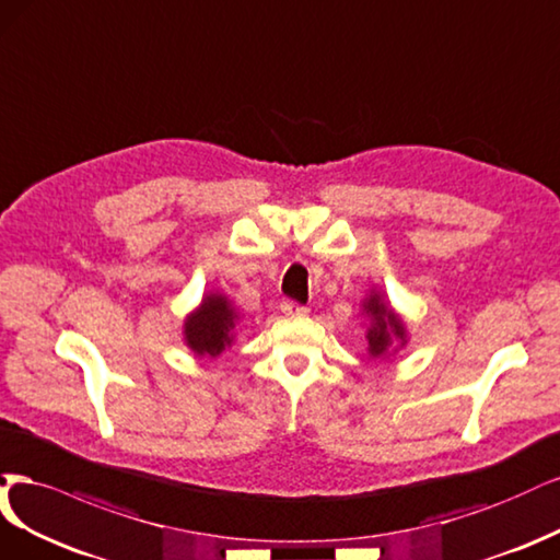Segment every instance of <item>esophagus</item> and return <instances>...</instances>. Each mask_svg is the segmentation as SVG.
<instances>
[{"instance_id":"esophagus-1","label":"esophagus","mask_w":560,"mask_h":560,"mask_svg":"<svg viewBox=\"0 0 560 560\" xmlns=\"http://www.w3.org/2000/svg\"><path fill=\"white\" fill-rule=\"evenodd\" d=\"M281 312H283L285 316H304L310 310H306L304 304H300V302H295V300H283V302H281Z\"/></svg>"}]
</instances>
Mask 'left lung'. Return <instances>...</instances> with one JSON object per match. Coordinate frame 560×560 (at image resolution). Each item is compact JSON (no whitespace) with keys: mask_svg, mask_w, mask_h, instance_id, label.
Listing matches in <instances>:
<instances>
[{"mask_svg":"<svg viewBox=\"0 0 560 560\" xmlns=\"http://www.w3.org/2000/svg\"><path fill=\"white\" fill-rule=\"evenodd\" d=\"M368 314L372 316V328L368 330V339H370V353L372 355H382L386 353L388 345H390V335L395 337H405V328L402 320L395 316L390 310H386V304L378 300V295H372L365 304Z\"/></svg>","mask_w":560,"mask_h":560,"instance_id":"8db88e82","label":"left lung"}]
</instances>
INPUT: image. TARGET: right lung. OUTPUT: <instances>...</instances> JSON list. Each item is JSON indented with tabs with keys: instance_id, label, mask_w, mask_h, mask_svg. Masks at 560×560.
Returning a JSON list of instances; mask_svg holds the SVG:
<instances>
[{
	"instance_id": "right-lung-1",
	"label": "right lung",
	"mask_w": 560,
	"mask_h": 560,
	"mask_svg": "<svg viewBox=\"0 0 560 560\" xmlns=\"http://www.w3.org/2000/svg\"><path fill=\"white\" fill-rule=\"evenodd\" d=\"M234 312L221 295L205 298L202 306L186 320V341L197 355H219L230 345Z\"/></svg>"
}]
</instances>
